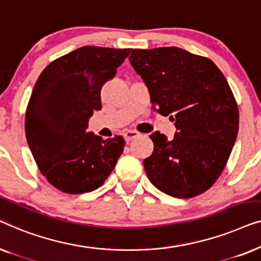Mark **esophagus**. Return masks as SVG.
<instances>
[{"label": "esophagus", "mask_w": 261, "mask_h": 261, "mask_svg": "<svg viewBox=\"0 0 261 261\" xmlns=\"http://www.w3.org/2000/svg\"><path fill=\"white\" fill-rule=\"evenodd\" d=\"M139 135H140V133H138L137 130H126V132H124L123 137H124V139H126L127 142H129V141L133 140V139L139 137Z\"/></svg>", "instance_id": "esophagus-1"}]
</instances>
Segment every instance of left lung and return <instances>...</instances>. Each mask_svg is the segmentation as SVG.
<instances>
[{"label":"left lung","instance_id":"left-lung-1","mask_svg":"<svg viewBox=\"0 0 261 261\" xmlns=\"http://www.w3.org/2000/svg\"><path fill=\"white\" fill-rule=\"evenodd\" d=\"M129 62L147 85L152 109L174 121L172 140L155 132L144 160L151 183L177 198L209 190L227 165L239 130V108L214 62L178 47L133 49Z\"/></svg>","mask_w":261,"mask_h":261}]
</instances>
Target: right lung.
Returning a JSON list of instances; mask_svg holds the SVG:
<instances>
[{
    "label": "right lung",
    "mask_w": 261,
    "mask_h": 261,
    "mask_svg": "<svg viewBox=\"0 0 261 261\" xmlns=\"http://www.w3.org/2000/svg\"><path fill=\"white\" fill-rule=\"evenodd\" d=\"M130 51L84 46L53 60L39 76L24 133L42 176L58 190L71 195L96 190L115 167L124 139L103 140L87 127L89 117L102 109V85Z\"/></svg>",
    "instance_id": "1"
}]
</instances>
